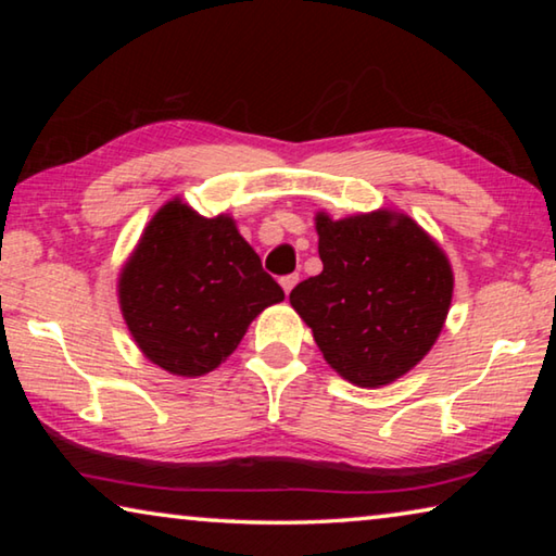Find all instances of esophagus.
<instances>
[{
  "label": "esophagus",
  "instance_id": "34e87169",
  "mask_svg": "<svg viewBox=\"0 0 556 556\" xmlns=\"http://www.w3.org/2000/svg\"><path fill=\"white\" fill-rule=\"evenodd\" d=\"M296 281H299V275H287V277L279 279V285H281V289H285L287 296L291 294V289L296 287Z\"/></svg>",
  "mask_w": 556,
  "mask_h": 556
}]
</instances>
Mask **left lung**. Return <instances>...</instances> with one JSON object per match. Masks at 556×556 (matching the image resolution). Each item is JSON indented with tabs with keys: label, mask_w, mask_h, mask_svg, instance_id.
Listing matches in <instances>:
<instances>
[{
	"label": "left lung",
	"mask_w": 556,
	"mask_h": 556,
	"mask_svg": "<svg viewBox=\"0 0 556 556\" xmlns=\"http://www.w3.org/2000/svg\"><path fill=\"white\" fill-rule=\"evenodd\" d=\"M324 271L291 289L326 363L357 388L409 372L444 328L454 271L409 215L372 211L333 220L316 213Z\"/></svg>",
	"instance_id": "1"
}]
</instances>
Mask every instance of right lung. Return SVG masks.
<instances>
[{
    "mask_svg": "<svg viewBox=\"0 0 556 556\" xmlns=\"http://www.w3.org/2000/svg\"><path fill=\"white\" fill-rule=\"evenodd\" d=\"M117 294L139 351L178 378L218 368L248 326L285 299L230 215L203 218L181 199L149 220Z\"/></svg>",
    "mask_w": 556,
    "mask_h": 556,
    "instance_id": "add662e5",
    "label": "right lung"
}]
</instances>
